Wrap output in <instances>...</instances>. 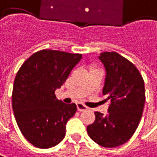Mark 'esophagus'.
I'll use <instances>...</instances> for the list:
<instances>
[{"label":"esophagus","mask_w":157,"mask_h":157,"mask_svg":"<svg viewBox=\"0 0 157 157\" xmlns=\"http://www.w3.org/2000/svg\"><path fill=\"white\" fill-rule=\"evenodd\" d=\"M77 109L78 111H85V110H87L89 108L87 107V106L84 105L83 103H80V102H78V103H77Z\"/></svg>","instance_id":"esophagus-1"}]
</instances>
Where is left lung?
<instances>
[{
    "label": "left lung",
    "mask_w": 157,
    "mask_h": 157,
    "mask_svg": "<svg viewBox=\"0 0 157 157\" xmlns=\"http://www.w3.org/2000/svg\"><path fill=\"white\" fill-rule=\"evenodd\" d=\"M98 58L106 69L102 94L110 104L107 115L95 112L87 132L97 144L113 148L127 142L138 128L145 102L144 82L138 68L116 52H103Z\"/></svg>",
    "instance_id": "left-lung-1"
}]
</instances>
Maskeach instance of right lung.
<instances>
[{"mask_svg":"<svg viewBox=\"0 0 157 157\" xmlns=\"http://www.w3.org/2000/svg\"><path fill=\"white\" fill-rule=\"evenodd\" d=\"M81 59V54L43 49L30 56L17 72L13 110L23 136L35 147L48 149L65 138L67 122L77 106L58 100L55 91Z\"/></svg>","mask_w":157,"mask_h":157,"instance_id":"1","label":"right lung"}]
</instances>
